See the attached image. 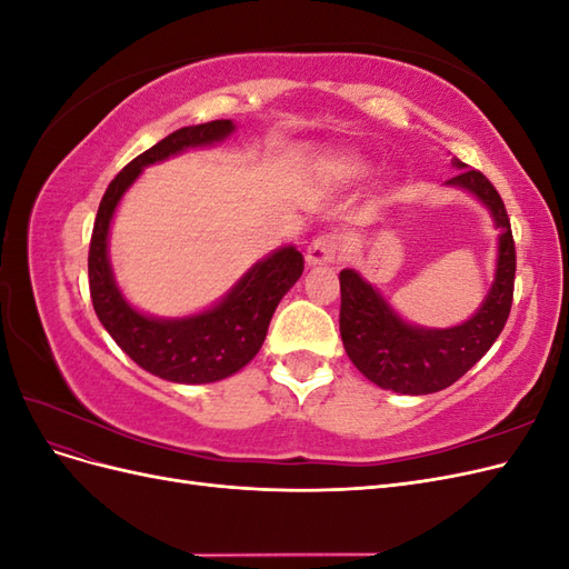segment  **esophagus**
<instances>
[{
	"instance_id": "34e87169",
	"label": "esophagus",
	"mask_w": 569,
	"mask_h": 569,
	"mask_svg": "<svg viewBox=\"0 0 569 569\" xmlns=\"http://www.w3.org/2000/svg\"><path fill=\"white\" fill-rule=\"evenodd\" d=\"M337 258V237L320 234L316 237L306 249V263L308 266H332Z\"/></svg>"
}]
</instances>
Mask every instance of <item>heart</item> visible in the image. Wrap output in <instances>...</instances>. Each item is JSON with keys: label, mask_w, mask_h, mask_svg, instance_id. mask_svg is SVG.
Returning <instances> with one entry per match:
<instances>
[{"label": "heart", "mask_w": 569, "mask_h": 569, "mask_svg": "<svg viewBox=\"0 0 569 569\" xmlns=\"http://www.w3.org/2000/svg\"><path fill=\"white\" fill-rule=\"evenodd\" d=\"M370 170V163L358 157V153H339L332 161H327L325 166V176L335 184H351L358 178H363Z\"/></svg>", "instance_id": "heart-1"}]
</instances>
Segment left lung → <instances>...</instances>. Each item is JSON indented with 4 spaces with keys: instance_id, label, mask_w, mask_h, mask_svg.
Instances as JSON below:
<instances>
[{
    "instance_id": "8db88e82",
    "label": "left lung",
    "mask_w": 569,
    "mask_h": 569,
    "mask_svg": "<svg viewBox=\"0 0 569 569\" xmlns=\"http://www.w3.org/2000/svg\"><path fill=\"white\" fill-rule=\"evenodd\" d=\"M460 173L446 187L472 194L489 211L498 228V253L493 282L477 311L453 327H422L403 320L391 303L360 272H339L341 311L339 332L351 363L370 382L396 393H435L451 387L485 356L503 332L512 306L515 242L506 206L496 187L453 159Z\"/></svg>"
}]
</instances>
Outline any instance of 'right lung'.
Masks as SVG:
<instances>
[{
  "mask_svg": "<svg viewBox=\"0 0 569 569\" xmlns=\"http://www.w3.org/2000/svg\"><path fill=\"white\" fill-rule=\"evenodd\" d=\"M232 132V120H211L170 132L120 170L97 211L88 258L94 313L137 366L168 382L209 385L242 370L261 351L274 308L303 272L301 251L291 244L280 247L253 263L218 303L182 318L137 311L116 284L109 232L118 203L132 182L147 166L178 157L187 149L213 147Z\"/></svg>",
  "mask_w": 569,
  "mask_h": 569,
  "instance_id": "1",
  "label": "right lung"
}]
</instances>
